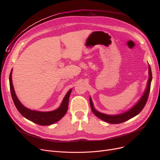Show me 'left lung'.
<instances>
[{
  "instance_id": "left-lung-1",
  "label": "left lung",
  "mask_w": 160,
  "mask_h": 160,
  "mask_svg": "<svg viewBox=\"0 0 160 160\" xmlns=\"http://www.w3.org/2000/svg\"><path fill=\"white\" fill-rule=\"evenodd\" d=\"M148 75L149 77H148V82L147 83V88L144 92V93L142 94V97L139 100V101L133 106H132L130 109H129L128 110L117 115H108V114L101 113L97 111L95 108L93 101H92L91 98L90 97L89 101H90V106H91L92 112H93V113L97 117H98L99 119H102V121L106 122L111 123V124H119L124 121H127L133 118V117L136 116L141 112V110L145 107L147 101L148 95H149V92L150 89V84H151V82H152V72H151V69L149 65H148Z\"/></svg>"
}]
</instances>
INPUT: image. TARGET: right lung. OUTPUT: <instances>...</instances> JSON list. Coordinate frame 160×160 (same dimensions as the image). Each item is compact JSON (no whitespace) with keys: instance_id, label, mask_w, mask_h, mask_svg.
Wrapping results in <instances>:
<instances>
[{"instance_id":"1","label":"right lung","mask_w":160,"mask_h":160,"mask_svg":"<svg viewBox=\"0 0 160 160\" xmlns=\"http://www.w3.org/2000/svg\"><path fill=\"white\" fill-rule=\"evenodd\" d=\"M12 71L13 70L12 69L9 78L11 95L15 107L24 117L38 124L41 126H47L56 122L59 120H60L65 115L67 109H68L69 98L72 91V89H71L67 92L62 100L61 105L56 110L50 112H40L32 110L24 106L15 94L12 79Z\"/></svg>"}]
</instances>
